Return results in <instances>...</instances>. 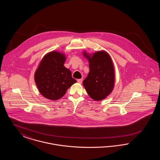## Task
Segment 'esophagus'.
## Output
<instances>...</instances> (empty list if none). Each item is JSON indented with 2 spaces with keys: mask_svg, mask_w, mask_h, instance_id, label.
Instances as JSON below:
<instances>
[{
  "mask_svg": "<svg viewBox=\"0 0 160 160\" xmlns=\"http://www.w3.org/2000/svg\"><path fill=\"white\" fill-rule=\"evenodd\" d=\"M82 81H83L82 79H78V80H77V82H78V83H82Z\"/></svg>",
  "mask_w": 160,
  "mask_h": 160,
  "instance_id": "obj_1",
  "label": "esophagus"
}]
</instances>
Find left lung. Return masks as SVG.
<instances>
[{"label": "left lung", "instance_id": "1", "mask_svg": "<svg viewBox=\"0 0 160 160\" xmlns=\"http://www.w3.org/2000/svg\"><path fill=\"white\" fill-rule=\"evenodd\" d=\"M84 55L89 60L90 69L83 82L84 87L92 99H104L114 87V68L111 58L105 52H98L91 57L85 53Z\"/></svg>", "mask_w": 160, "mask_h": 160}]
</instances>
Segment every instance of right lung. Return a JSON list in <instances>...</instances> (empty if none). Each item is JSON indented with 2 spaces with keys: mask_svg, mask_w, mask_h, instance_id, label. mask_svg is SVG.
Listing matches in <instances>:
<instances>
[{
  "mask_svg": "<svg viewBox=\"0 0 160 160\" xmlns=\"http://www.w3.org/2000/svg\"><path fill=\"white\" fill-rule=\"evenodd\" d=\"M64 54L56 52L47 54L35 74L38 90L47 99H60L69 87L76 82L71 72L63 65Z\"/></svg>",
  "mask_w": 160,
  "mask_h": 160,
  "instance_id": "1",
  "label": "right lung"
}]
</instances>
